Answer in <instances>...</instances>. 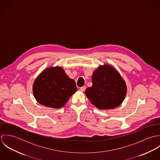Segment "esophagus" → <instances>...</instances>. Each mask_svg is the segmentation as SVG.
<instances>
[{"mask_svg":"<svg viewBox=\"0 0 160 160\" xmlns=\"http://www.w3.org/2000/svg\"><path fill=\"white\" fill-rule=\"evenodd\" d=\"M86 90V87L85 86H82L81 88H80V91L81 92H84Z\"/></svg>","mask_w":160,"mask_h":160,"instance_id":"obj_1","label":"esophagus"}]
</instances>
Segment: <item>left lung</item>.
I'll list each match as a JSON object with an SVG mask.
<instances>
[{"mask_svg": "<svg viewBox=\"0 0 160 160\" xmlns=\"http://www.w3.org/2000/svg\"><path fill=\"white\" fill-rule=\"evenodd\" d=\"M92 86L85 93L92 103L100 110L113 109L124 101L127 92L125 81L110 65H100L92 77Z\"/></svg>", "mask_w": 160, "mask_h": 160, "instance_id": "8db88e82", "label": "left lung"}]
</instances>
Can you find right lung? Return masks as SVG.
Wrapping results in <instances>:
<instances>
[{
  "instance_id": "right-lung-1",
  "label": "right lung",
  "mask_w": 160,
  "mask_h": 160,
  "mask_svg": "<svg viewBox=\"0 0 160 160\" xmlns=\"http://www.w3.org/2000/svg\"><path fill=\"white\" fill-rule=\"evenodd\" d=\"M34 96L38 103L47 107L60 108L77 91L75 81L69 78L62 67L45 69L35 79Z\"/></svg>"
}]
</instances>
